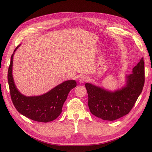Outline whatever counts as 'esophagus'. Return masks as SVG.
Returning <instances> with one entry per match:
<instances>
[{
    "label": "esophagus",
    "mask_w": 152,
    "mask_h": 152,
    "mask_svg": "<svg viewBox=\"0 0 152 152\" xmlns=\"http://www.w3.org/2000/svg\"><path fill=\"white\" fill-rule=\"evenodd\" d=\"M88 80H89V77H88V76H86V75H83V76H81V77H80V79H79L80 83H85V82H87V81H88Z\"/></svg>",
    "instance_id": "1"
}]
</instances>
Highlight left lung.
<instances>
[{"instance_id":"8db88e82","label":"left lung","mask_w":152,"mask_h":152,"mask_svg":"<svg viewBox=\"0 0 152 152\" xmlns=\"http://www.w3.org/2000/svg\"><path fill=\"white\" fill-rule=\"evenodd\" d=\"M144 79L142 57L133 68V73L126 76V85L121 90L112 92L86 83L90 112L106 121H114L127 115L141 94Z\"/></svg>"}]
</instances>
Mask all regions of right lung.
Returning a JSON list of instances; mask_svg holds the SVG:
<instances>
[{"label": "right lung", "mask_w": 152, "mask_h": 152, "mask_svg": "<svg viewBox=\"0 0 152 152\" xmlns=\"http://www.w3.org/2000/svg\"><path fill=\"white\" fill-rule=\"evenodd\" d=\"M18 45L14 50H17ZM11 57L8 73V80L12 101L18 112L33 121L47 123L52 121L62 112V106L69 91L77 86L75 80L65 81L48 93L40 96L26 97L18 91L12 75L13 57Z\"/></svg>", "instance_id": "1"}]
</instances>
